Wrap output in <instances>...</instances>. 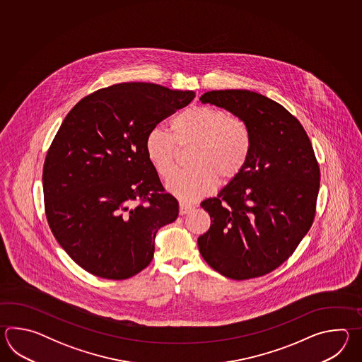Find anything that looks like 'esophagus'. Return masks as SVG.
I'll use <instances>...</instances> for the list:
<instances>
[{
	"label": "esophagus",
	"instance_id": "obj_1",
	"mask_svg": "<svg viewBox=\"0 0 362 362\" xmlns=\"http://www.w3.org/2000/svg\"><path fill=\"white\" fill-rule=\"evenodd\" d=\"M192 209V204H186V203H180V215H186V214H189V212H190Z\"/></svg>",
	"mask_w": 362,
	"mask_h": 362
}]
</instances>
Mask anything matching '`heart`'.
Returning <instances> with one entry per match:
<instances>
[{"label": "heart", "instance_id": "heart-1", "mask_svg": "<svg viewBox=\"0 0 362 362\" xmlns=\"http://www.w3.org/2000/svg\"><path fill=\"white\" fill-rule=\"evenodd\" d=\"M172 134L153 128L145 139L147 159L156 173L168 178L176 170L178 150L192 147L190 170L180 172L167 182L178 199L194 202L218 184H228L245 170L252 151V134L243 119L223 108L192 106L170 122Z\"/></svg>", "mask_w": 362, "mask_h": 362}]
</instances>
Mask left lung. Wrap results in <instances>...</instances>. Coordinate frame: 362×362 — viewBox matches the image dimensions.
Masks as SVG:
<instances>
[{"mask_svg": "<svg viewBox=\"0 0 362 362\" xmlns=\"http://www.w3.org/2000/svg\"><path fill=\"white\" fill-rule=\"evenodd\" d=\"M230 111L252 134L248 163L235 180L200 203L211 217L200 255L225 277H262L293 254L315 220L320 167L299 120L284 106L245 89L199 98Z\"/></svg>", "mask_w": 362, "mask_h": 362, "instance_id": "left-lung-1", "label": "left lung"}]
</instances>
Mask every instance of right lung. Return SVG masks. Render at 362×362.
Here are the masks:
<instances>
[{
    "label": "right lung",
    "mask_w": 362,
    "mask_h": 362,
    "mask_svg": "<svg viewBox=\"0 0 362 362\" xmlns=\"http://www.w3.org/2000/svg\"><path fill=\"white\" fill-rule=\"evenodd\" d=\"M194 97L123 83L86 95L64 117L44 163L45 214L62 248L93 276H136L154 257L158 230L177 218L145 139Z\"/></svg>",
    "instance_id": "add662e5"
}]
</instances>
